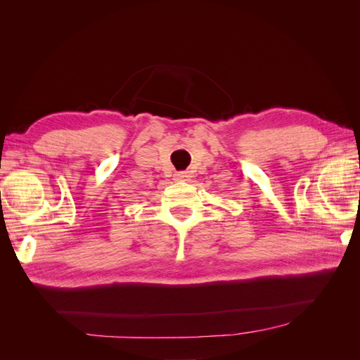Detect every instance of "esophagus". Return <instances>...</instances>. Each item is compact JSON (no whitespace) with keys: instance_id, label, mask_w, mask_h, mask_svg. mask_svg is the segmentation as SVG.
<instances>
[{"instance_id":"1","label":"esophagus","mask_w":360,"mask_h":360,"mask_svg":"<svg viewBox=\"0 0 360 360\" xmlns=\"http://www.w3.org/2000/svg\"><path fill=\"white\" fill-rule=\"evenodd\" d=\"M189 177H191L189 172H186V171H181V172L176 174V180H179V181H188Z\"/></svg>"}]
</instances>
